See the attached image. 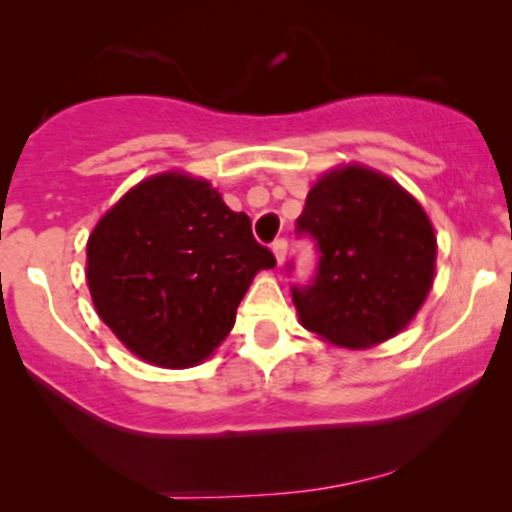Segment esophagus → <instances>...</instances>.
<instances>
[{
  "instance_id": "esophagus-1",
  "label": "esophagus",
  "mask_w": 512,
  "mask_h": 512,
  "mask_svg": "<svg viewBox=\"0 0 512 512\" xmlns=\"http://www.w3.org/2000/svg\"><path fill=\"white\" fill-rule=\"evenodd\" d=\"M272 250H274L276 264H284V260H286V250H289V240H286V238H276L274 243H272Z\"/></svg>"
}]
</instances>
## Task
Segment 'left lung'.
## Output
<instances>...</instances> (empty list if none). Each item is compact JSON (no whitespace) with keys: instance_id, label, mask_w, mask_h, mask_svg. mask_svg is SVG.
<instances>
[{"instance_id":"8db88e82","label":"left lung","mask_w":512,"mask_h":512,"mask_svg":"<svg viewBox=\"0 0 512 512\" xmlns=\"http://www.w3.org/2000/svg\"><path fill=\"white\" fill-rule=\"evenodd\" d=\"M296 233L313 240L317 264L310 281L291 284L293 303L303 327L334 344L358 349L395 337L431 291L433 226L385 175L358 166L327 173L308 192Z\"/></svg>"}]
</instances>
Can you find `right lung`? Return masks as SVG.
Segmentation results:
<instances>
[{
	"label": "right lung",
	"mask_w": 512,
	"mask_h": 512,
	"mask_svg": "<svg viewBox=\"0 0 512 512\" xmlns=\"http://www.w3.org/2000/svg\"><path fill=\"white\" fill-rule=\"evenodd\" d=\"M88 289L132 354L190 368L236 322L252 276L276 260L209 182L156 175L129 190L88 238Z\"/></svg>",
	"instance_id": "obj_1"
}]
</instances>
